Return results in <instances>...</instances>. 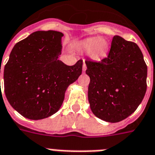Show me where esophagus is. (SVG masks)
<instances>
[{"label":"esophagus","instance_id":"34e87169","mask_svg":"<svg viewBox=\"0 0 155 155\" xmlns=\"http://www.w3.org/2000/svg\"><path fill=\"white\" fill-rule=\"evenodd\" d=\"M87 70V65H86L85 62H84V64H83V71H85Z\"/></svg>","mask_w":155,"mask_h":155}]
</instances>
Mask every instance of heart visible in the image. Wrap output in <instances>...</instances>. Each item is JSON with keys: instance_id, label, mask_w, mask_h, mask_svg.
Segmentation results:
<instances>
[{"instance_id": "b5f03b06", "label": "heart", "mask_w": 155, "mask_h": 155, "mask_svg": "<svg viewBox=\"0 0 155 155\" xmlns=\"http://www.w3.org/2000/svg\"><path fill=\"white\" fill-rule=\"evenodd\" d=\"M82 47L89 50V56L93 61H99L106 58L110 50V44L103 38H89L82 42Z\"/></svg>"}]
</instances>
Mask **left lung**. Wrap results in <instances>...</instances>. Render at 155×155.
Returning a JSON list of instances; mask_svg holds the SVG:
<instances>
[{
    "instance_id": "8db88e82",
    "label": "left lung",
    "mask_w": 155,
    "mask_h": 155,
    "mask_svg": "<svg viewBox=\"0 0 155 155\" xmlns=\"http://www.w3.org/2000/svg\"><path fill=\"white\" fill-rule=\"evenodd\" d=\"M90 76L88 100L92 113L116 123L129 117L140 106L147 91V66L137 44L115 35L107 58L86 60Z\"/></svg>"
}]
</instances>
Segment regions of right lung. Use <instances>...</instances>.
<instances>
[{"label":"right lung","instance_id":"right-lung-1","mask_svg":"<svg viewBox=\"0 0 155 155\" xmlns=\"http://www.w3.org/2000/svg\"><path fill=\"white\" fill-rule=\"evenodd\" d=\"M61 32L36 31L15 44L4 69L5 96L24 117L41 120L59 110L66 89L82 73L83 61L68 66L61 54Z\"/></svg>","mask_w":155,"mask_h":155}]
</instances>
